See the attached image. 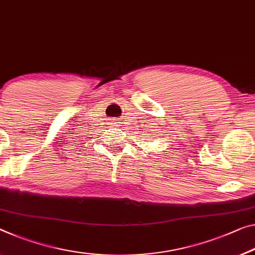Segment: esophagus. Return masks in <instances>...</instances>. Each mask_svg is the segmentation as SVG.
Wrapping results in <instances>:
<instances>
[{"label":"esophagus","instance_id":"34e87169","mask_svg":"<svg viewBox=\"0 0 255 255\" xmlns=\"http://www.w3.org/2000/svg\"><path fill=\"white\" fill-rule=\"evenodd\" d=\"M119 123H121V122H119V121H114V122L112 123V125H113V127H117V125H119Z\"/></svg>","mask_w":255,"mask_h":255}]
</instances>
